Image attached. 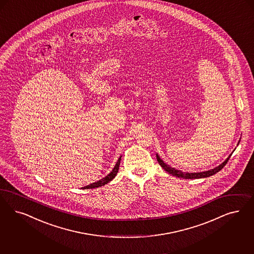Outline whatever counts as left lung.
Instances as JSON below:
<instances>
[{
	"mask_svg": "<svg viewBox=\"0 0 254 254\" xmlns=\"http://www.w3.org/2000/svg\"><path fill=\"white\" fill-rule=\"evenodd\" d=\"M239 141H238V143H239ZM231 156H232V154L219 166L216 167V168H214L212 170H209V171H204V172H201V173H188V172H182L181 170H177V169L173 168V167L166 164L161 158H159L158 154H157V159H158L159 165L162 167L166 171L167 173H169L170 175H174V176H176V177H179V178H185V179H198V178L209 177L211 175L219 173V171L226 165V163H227L228 160H229V158H230Z\"/></svg>",
	"mask_w": 254,
	"mask_h": 254,
	"instance_id": "1",
	"label": "left lung"
}]
</instances>
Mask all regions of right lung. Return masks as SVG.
I'll list each match as a JSON object with an SVG mask.
<instances>
[{
	"mask_svg": "<svg viewBox=\"0 0 254 254\" xmlns=\"http://www.w3.org/2000/svg\"><path fill=\"white\" fill-rule=\"evenodd\" d=\"M121 158H122V156H121L120 158H118V160H117V162H116L115 166L114 167L113 171H112V172H111L109 175H106L105 177H103L102 179L98 180L97 182H95V183H93V184L88 185V186L84 187V188H82V189H83V190H88V189H96V188L102 187V186H104V185L108 184L109 182H111V181L114 179V177L116 176L117 173H118L119 166H120V161H121Z\"/></svg>",
	"mask_w": 254,
	"mask_h": 254,
	"instance_id": "obj_1",
	"label": "right lung"
}]
</instances>
